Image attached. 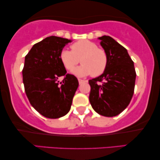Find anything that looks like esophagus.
<instances>
[{
  "label": "esophagus",
  "instance_id": "obj_1",
  "mask_svg": "<svg viewBox=\"0 0 160 160\" xmlns=\"http://www.w3.org/2000/svg\"><path fill=\"white\" fill-rule=\"evenodd\" d=\"M78 83H79V84H82V83L84 82V80H83V79H80V78H78Z\"/></svg>",
  "mask_w": 160,
  "mask_h": 160
}]
</instances>
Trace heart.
I'll return each instance as SVG.
<instances>
[{
    "mask_svg": "<svg viewBox=\"0 0 160 160\" xmlns=\"http://www.w3.org/2000/svg\"><path fill=\"white\" fill-rule=\"evenodd\" d=\"M71 50L63 49L60 51V60L67 71H71L81 62L82 65L73 70V73L78 76L92 74L98 76L103 73L108 65V55L104 49L88 40L76 41L71 46Z\"/></svg>",
    "mask_w": 160,
    "mask_h": 160,
    "instance_id": "1",
    "label": "heart"
}]
</instances>
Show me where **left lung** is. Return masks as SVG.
Returning <instances> with one entry per match:
<instances>
[{
  "instance_id": "left-lung-1",
  "label": "left lung",
  "mask_w": 160,
  "mask_h": 160,
  "mask_svg": "<svg viewBox=\"0 0 160 160\" xmlns=\"http://www.w3.org/2000/svg\"><path fill=\"white\" fill-rule=\"evenodd\" d=\"M108 55V65L102 75L89 80V100L100 115L112 117L130 104L134 93L136 73L134 62L124 47L110 36L100 37Z\"/></svg>"
}]
</instances>
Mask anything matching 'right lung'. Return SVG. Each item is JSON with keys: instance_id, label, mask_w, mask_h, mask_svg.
<instances>
[{"instance_id": "add662e5", "label": "right lung", "mask_w": 160, "mask_h": 160, "mask_svg": "<svg viewBox=\"0 0 160 160\" xmlns=\"http://www.w3.org/2000/svg\"><path fill=\"white\" fill-rule=\"evenodd\" d=\"M71 40L49 36L36 43L25 56L23 84L31 106L43 117L58 119L68 113L78 87L77 78L60 60L61 50ZM62 76V82L58 78Z\"/></svg>"}]
</instances>
